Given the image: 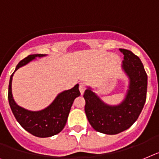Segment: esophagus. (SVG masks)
<instances>
[{"mask_svg":"<svg viewBox=\"0 0 159 159\" xmlns=\"http://www.w3.org/2000/svg\"><path fill=\"white\" fill-rule=\"evenodd\" d=\"M85 90H86V86H85V84L82 83V82H81V83L79 84V90H80V92H81V94H83Z\"/></svg>","mask_w":159,"mask_h":159,"instance_id":"esophagus-1","label":"esophagus"}]
</instances>
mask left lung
Masks as SVG:
<instances>
[{"mask_svg": "<svg viewBox=\"0 0 159 159\" xmlns=\"http://www.w3.org/2000/svg\"><path fill=\"white\" fill-rule=\"evenodd\" d=\"M124 54L122 69L129 79L125 98L119 105L106 104L88 87L84 93L85 112L93 129L99 133L115 135L133 125L146 100L147 74L143 64L131 51L120 48Z\"/></svg>", "mask_w": 159, "mask_h": 159, "instance_id": "8db88e82", "label": "left lung"}]
</instances>
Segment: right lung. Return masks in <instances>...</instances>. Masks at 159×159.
Here are the masks:
<instances>
[{
	"label": "right lung",
	"mask_w": 159,
	"mask_h": 159,
	"mask_svg": "<svg viewBox=\"0 0 159 159\" xmlns=\"http://www.w3.org/2000/svg\"><path fill=\"white\" fill-rule=\"evenodd\" d=\"M43 54L30 55L20 61L14 72L35 59V57H44ZM14 72L10 77L8 98L12 112L16 120L26 131L38 137H48L54 136L65 126L73 102L81 94L77 84L70 90H65L57 96L50 105L43 110L32 111L18 106L12 94V79Z\"/></svg>",
	"instance_id": "add662e5"
}]
</instances>
